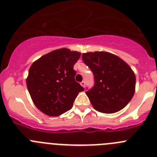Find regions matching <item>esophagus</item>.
I'll use <instances>...</instances> for the list:
<instances>
[{"label":"esophagus","instance_id":"1","mask_svg":"<svg viewBox=\"0 0 157 157\" xmlns=\"http://www.w3.org/2000/svg\"><path fill=\"white\" fill-rule=\"evenodd\" d=\"M80 84H81V86L82 87H85V85H86V83H85V81H84V80H83V81L81 82V83H80Z\"/></svg>","mask_w":157,"mask_h":157}]
</instances>
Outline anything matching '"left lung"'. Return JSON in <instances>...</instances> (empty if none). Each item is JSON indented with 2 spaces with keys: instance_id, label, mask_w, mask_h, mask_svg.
<instances>
[{
  "instance_id": "8db88e82",
  "label": "left lung",
  "mask_w": 157,
  "mask_h": 157,
  "mask_svg": "<svg viewBox=\"0 0 157 157\" xmlns=\"http://www.w3.org/2000/svg\"><path fill=\"white\" fill-rule=\"evenodd\" d=\"M82 59L94 74V86L86 94L94 109L112 114L125 108L136 87V76L129 66L107 52L83 53Z\"/></svg>"
}]
</instances>
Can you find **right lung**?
Returning <instances> with one entry per match:
<instances>
[{"instance_id":"right-lung-1","label":"right lung","mask_w":157,"mask_h":157,"mask_svg":"<svg viewBox=\"0 0 157 157\" xmlns=\"http://www.w3.org/2000/svg\"><path fill=\"white\" fill-rule=\"evenodd\" d=\"M80 52L56 49L34 62L26 80L35 105L45 115L58 116L71 109L78 93L84 90L75 80L74 64Z\"/></svg>"}]
</instances>
